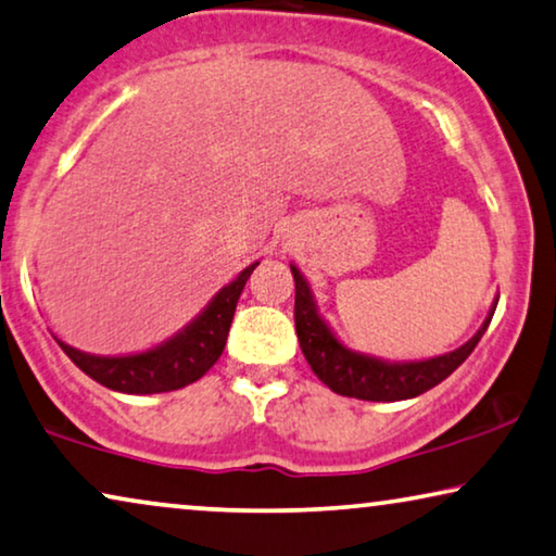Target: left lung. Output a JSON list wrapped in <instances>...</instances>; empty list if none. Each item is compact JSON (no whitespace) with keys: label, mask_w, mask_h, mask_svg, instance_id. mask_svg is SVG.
Listing matches in <instances>:
<instances>
[{"label":"left lung","mask_w":556,"mask_h":556,"mask_svg":"<svg viewBox=\"0 0 556 556\" xmlns=\"http://www.w3.org/2000/svg\"><path fill=\"white\" fill-rule=\"evenodd\" d=\"M291 273L295 280V333L298 343L308 366L328 389L341 393V396L361 399V401H404L414 399L418 393L433 389V386L452 376L458 366L469 358L477 349L481 336L492 324L498 298L484 318V324L469 341L458 349L433 356L426 361H386L368 353L351 351L349 345L338 341L331 326L326 324L318 313L316 298L303 278V273L291 263Z\"/></svg>","instance_id":"1"}]
</instances>
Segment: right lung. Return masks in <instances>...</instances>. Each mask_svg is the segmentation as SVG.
<instances>
[{
  "mask_svg": "<svg viewBox=\"0 0 556 556\" xmlns=\"http://www.w3.org/2000/svg\"><path fill=\"white\" fill-rule=\"evenodd\" d=\"M255 265L258 263H251L245 270L238 273L236 280L223 286L213 295V301L182 331L148 351L127 353V356H94V353L72 349L64 341L58 343L72 358V364L112 391L165 393L182 389V386L203 378L220 358L238 298L243 293L245 280L251 278Z\"/></svg>",
  "mask_w": 556,
  "mask_h": 556,
  "instance_id": "add662e5",
  "label": "right lung"
}]
</instances>
